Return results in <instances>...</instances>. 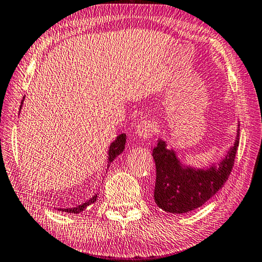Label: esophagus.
<instances>
[{"label":"esophagus","mask_w":262,"mask_h":262,"mask_svg":"<svg viewBox=\"0 0 262 262\" xmlns=\"http://www.w3.org/2000/svg\"><path fill=\"white\" fill-rule=\"evenodd\" d=\"M154 128L152 122L149 120H143L140 124L136 126V136L140 138V140H148L153 136Z\"/></svg>","instance_id":"34e87169"}]
</instances>
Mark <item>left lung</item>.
I'll return each mask as SVG.
<instances>
[{
  "label": "left lung",
  "instance_id": "1",
  "mask_svg": "<svg viewBox=\"0 0 262 262\" xmlns=\"http://www.w3.org/2000/svg\"><path fill=\"white\" fill-rule=\"evenodd\" d=\"M238 136L240 128L225 158L219 165L211 164L207 169L183 165L174 149H169L164 141L159 140L152 153L157 166L154 200L159 207L172 214L188 213L213 197L231 174L240 141Z\"/></svg>",
  "mask_w": 262,
  "mask_h": 262
}]
</instances>
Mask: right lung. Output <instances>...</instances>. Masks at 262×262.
Segmentation results:
<instances>
[{
    "mask_svg": "<svg viewBox=\"0 0 262 262\" xmlns=\"http://www.w3.org/2000/svg\"><path fill=\"white\" fill-rule=\"evenodd\" d=\"M25 100V98H24ZM24 100L21 101V105H20V110L22 108V103H24ZM125 144H126V134H120L117 136L116 140L110 144V147H109V151H108V168H109V164L113 162V161L118 157L119 154L122 153V151L125 149ZM97 198H98V194L96 193L92 198H90L89 200H86L85 203H83L79 206H76V207L73 208H64V209H58V210H63V211H68V213H72V214H77V213H81L82 210H84L89 205L93 204L94 202H97Z\"/></svg>",
    "mask_w": 262,
    "mask_h": 262,
    "instance_id": "right-lung-1",
    "label": "right lung"
}]
</instances>
